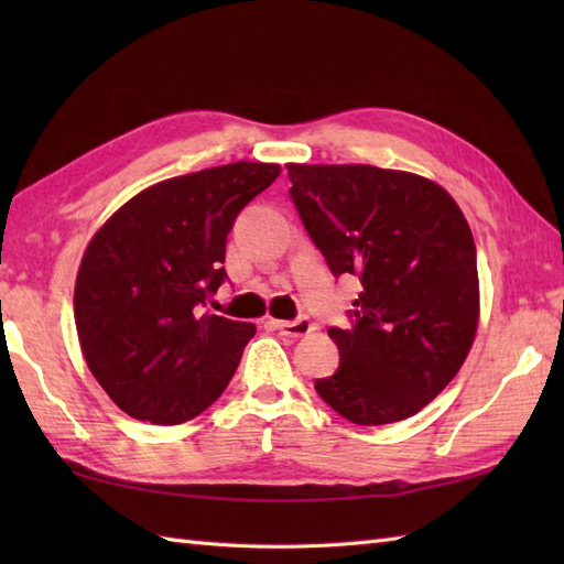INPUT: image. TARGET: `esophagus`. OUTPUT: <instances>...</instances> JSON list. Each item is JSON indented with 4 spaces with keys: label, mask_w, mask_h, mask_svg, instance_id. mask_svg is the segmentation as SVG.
Listing matches in <instances>:
<instances>
[{
    "label": "esophagus",
    "mask_w": 564,
    "mask_h": 564,
    "mask_svg": "<svg viewBox=\"0 0 564 564\" xmlns=\"http://www.w3.org/2000/svg\"><path fill=\"white\" fill-rule=\"evenodd\" d=\"M269 325L273 327V329H279L281 334H285V337H307L310 332L315 329V325L313 322H310L307 317H297V319H293V322H283V319H271Z\"/></svg>",
    "instance_id": "esophagus-1"
}]
</instances>
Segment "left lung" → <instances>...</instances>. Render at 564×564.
Returning a JSON list of instances; mask_svg holds the SVG:
<instances>
[{"instance_id": "obj_1", "label": "left lung", "mask_w": 564, "mask_h": 564, "mask_svg": "<svg viewBox=\"0 0 564 564\" xmlns=\"http://www.w3.org/2000/svg\"><path fill=\"white\" fill-rule=\"evenodd\" d=\"M291 196L334 275L364 291L354 327L327 334L339 370L315 390L361 426L402 422L465 364L480 325L475 239L458 203L426 176L373 164H289Z\"/></svg>"}]
</instances>
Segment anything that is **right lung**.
I'll use <instances>...</instances> for the list:
<instances>
[{"label":"right lung","mask_w":564,"mask_h":564,"mask_svg":"<svg viewBox=\"0 0 564 564\" xmlns=\"http://www.w3.org/2000/svg\"><path fill=\"white\" fill-rule=\"evenodd\" d=\"M279 174V164L232 162L164 178L89 239L75 281L77 337L128 416L184 424L227 388L257 327L203 307L225 279L237 213Z\"/></svg>","instance_id":"obj_1"}]
</instances>
